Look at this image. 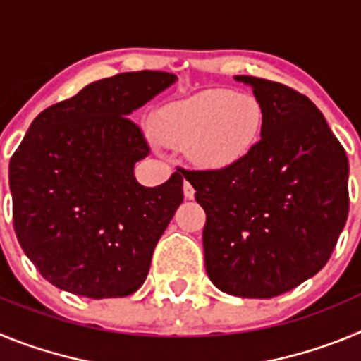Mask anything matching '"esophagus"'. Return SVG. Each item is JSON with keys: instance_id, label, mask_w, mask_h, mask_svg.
I'll return each mask as SVG.
<instances>
[{"instance_id": "1", "label": "esophagus", "mask_w": 361, "mask_h": 361, "mask_svg": "<svg viewBox=\"0 0 361 361\" xmlns=\"http://www.w3.org/2000/svg\"><path fill=\"white\" fill-rule=\"evenodd\" d=\"M183 190H184V197H186V199H193V197H195V188L191 186L188 180H184Z\"/></svg>"}]
</instances>
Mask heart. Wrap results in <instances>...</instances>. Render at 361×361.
Here are the masks:
<instances>
[{
  "label": "heart",
  "instance_id": "1",
  "mask_svg": "<svg viewBox=\"0 0 361 361\" xmlns=\"http://www.w3.org/2000/svg\"><path fill=\"white\" fill-rule=\"evenodd\" d=\"M262 104L251 94L204 90L166 104L155 117L162 141L184 146L202 168H228L245 157L258 141Z\"/></svg>",
  "mask_w": 361,
  "mask_h": 361
}]
</instances>
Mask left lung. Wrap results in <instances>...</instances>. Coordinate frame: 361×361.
<instances>
[{"label":"left lung","instance_id":"8db88e82","mask_svg":"<svg viewBox=\"0 0 361 361\" xmlns=\"http://www.w3.org/2000/svg\"><path fill=\"white\" fill-rule=\"evenodd\" d=\"M235 81L262 104L260 141L228 168L183 173L206 212L209 280L228 295L273 298L331 258L349 213V162L311 99L253 75Z\"/></svg>","mask_w":361,"mask_h":361}]
</instances>
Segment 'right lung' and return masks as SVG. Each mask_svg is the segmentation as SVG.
<instances>
[{"label": "right lung", "instance_id": "add662e5", "mask_svg": "<svg viewBox=\"0 0 361 361\" xmlns=\"http://www.w3.org/2000/svg\"><path fill=\"white\" fill-rule=\"evenodd\" d=\"M159 70L117 73L32 121L8 166L14 229L43 279L86 298L135 293L159 238L183 204V173L142 186L149 153L133 111L170 88Z\"/></svg>", "mask_w": 361, "mask_h": 361}]
</instances>
